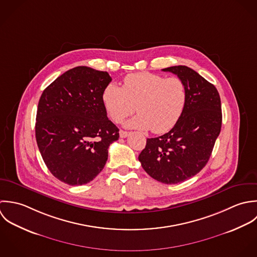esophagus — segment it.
Segmentation results:
<instances>
[{
	"label": "esophagus",
	"mask_w": 257,
	"mask_h": 257,
	"mask_svg": "<svg viewBox=\"0 0 257 257\" xmlns=\"http://www.w3.org/2000/svg\"><path fill=\"white\" fill-rule=\"evenodd\" d=\"M129 132H127V131H123V130H120L119 131V135H120V138H126V137H128L129 136Z\"/></svg>",
	"instance_id": "34e87169"
}]
</instances>
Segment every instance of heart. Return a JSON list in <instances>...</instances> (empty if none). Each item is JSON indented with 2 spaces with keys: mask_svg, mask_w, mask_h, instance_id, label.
<instances>
[{
  "mask_svg": "<svg viewBox=\"0 0 257 257\" xmlns=\"http://www.w3.org/2000/svg\"><path fill=\"white\" fill-rule=\"evenodd\" d=\"M187 98V87L181 78H166L147 71L126 75L122 86L107 84L101 95L105 110L114 122H122L136 110L139 114L126 126L151 129L155 134L166 133L177 124Z\"/></svg>",
  "mask_w": 257,
  "mask_h": 257,
  "instance_id": "obj_1",
  "label": "heart"
}]
</instances>
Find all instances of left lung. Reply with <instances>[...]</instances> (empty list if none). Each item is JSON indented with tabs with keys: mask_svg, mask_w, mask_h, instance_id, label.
<instances>
[{
	"mask_svg": "<svg viewBox=\"0 0 257 257\" xmlns=\"http://www.w3.org/2000/svg\"><path fill=\"white\" fill-rule=\"evenodd\" d=\"M162 70L185 82L187 104L168 133L147 139L138 159L150 177L171 185L189 180L206 165L220 132L222 115L216 88L197 71L185 65Z\"/></svg>",
	"mask_w": 257,
	"mask_h": 257,
	"instance_id": "8db88e82",
	"label": "left lung"
}]
</instances>
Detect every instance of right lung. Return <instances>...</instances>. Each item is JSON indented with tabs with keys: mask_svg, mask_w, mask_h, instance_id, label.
I'll use <instances>...</instances> for the list:
<instances>
[{
	"mask_svg": "<svg viewBox=\"0 0 257 257\" xmlns=\"http://www.w3.org/2000/svg\"><path fill=\"white\" fill-rule=\"evenodd\" d=\"M111 77L106 71L77 66L58 76L43 92L36 138L52 175L80 186L102 171L119 129L107 117L101 95Z\"/></svg>",
	"mask_w": 257,
	"mask_h": 257,
	"instance_id": "add662e5",
	"label": "right lung"
}]
</instances>
